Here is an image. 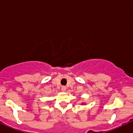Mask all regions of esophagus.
Returning a JSON list of instances; mask_svg holds the SVG:
<instances>
[{
  "mask_svg": "<svg viewBox=\"0 0 133 133\" xmlns=\"http://www.w3.org/2000/svg\"><path fill=\"white\" fill-rule=\"evenodd\" d=\"M61 90H62V91L64 92V91H65V90H66V88H65V86H62Z\"/></svg>",
  "mask_w": 133,
  "mask_h": 133,
  "instance_id": "34e87169",
  "label": "esophagus"
}]
</instances>
